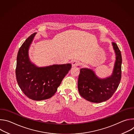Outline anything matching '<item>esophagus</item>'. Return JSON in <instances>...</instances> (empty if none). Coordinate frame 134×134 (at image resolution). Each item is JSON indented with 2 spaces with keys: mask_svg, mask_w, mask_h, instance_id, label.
Masks as SVG:
<instances>
[{
  "mask_svg": "<svg viewBox=\"0 0 134 134\" xmlns=\"http://www.w3.org/2000/svg\"><path fill=\"white\" fill-rule=\"evenodd\" d=\"M72 66H73V67H74V66H79V65H80V64H81V63H80V62H79V61H78V60H73L72 62Z\"/></svg>",
  "mask_w": 134,
  "mask_h": 134,
  "instance_id": "1",
  "label": "esophagus"
}]
</instances>
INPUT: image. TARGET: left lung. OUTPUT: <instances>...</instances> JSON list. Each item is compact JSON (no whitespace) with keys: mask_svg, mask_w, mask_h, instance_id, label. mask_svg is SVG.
I'll list each match as a JSON object with an SVG mask.
<instances>
[{"mask_svg":"<svg viewBox=\"0 0 134 134\" xmlns=\"http://www.w3.org/2000/svg\"><path fill=\"white\" fill-rule=\"evenodd\" d=\"M116 54V60L112 75L105 79H100L91 69L82 68L78 80L80 95L85 100L100 103L109 100L117 90L121 78L122 57L117 44L112 43Z\"/></svg>","mask_w":134,"mask_h":134,"instance_id":"1","label":"left lung"}]
</instances>
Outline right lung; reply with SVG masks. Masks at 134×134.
Segmentation results:
<instances>
[{
    "mask_svg": "<svg viewBox=\"0 0 134 134\" xmlns=\"http://www.w3.org/2000/svg\"><path fill=\"white\" fill-rule=\"evenodd\" d=\"M36 33L23 43L17 55L16 77L17 83L29 98L41 101L51 98L55 93L71 65H53L37 67L29 60L28 50Z\"/></svg>",
    "mask_w": 134,
    "mask_h": 134,
    "instance_id": "obj_1",
    "label": "right lung"
}]
</instances>
